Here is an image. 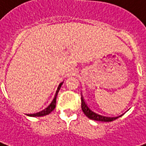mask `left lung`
<instances>
[{
  "mask_svg": "<svg viewBox=\"0 0 146 146\" xmlns=\"http://www.w3.org/2000/svg\"><path fill=\"white\" fill-rule=\"evenodd\" d=\"M81 108L83 111H84V114L87 116V117H89L90 119L94 120V121H104V122H109V121H114L115 119H117L118 117H121L123 114H121L119 116L117 117H109V116H105L103 114H98L97 112L94 111L93 110L90 108V107L87 105V104L86 103V101L84 100V96L81 94Z\"/></svg>",
  "mask_w": 146,
  "mask_h": 146,
  "instance_id": "8db88e82",
  "label": "left lung"
}]
</instances>
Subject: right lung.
Segmentation results:
<instances>
[{"instance_id": "add662e5", "label": "right lung", "mask_w": 146, "mask_h": 146, "mask_svg": "<svg viewBox=\"0 0 146 146\" xmlns=\"http://www.w3.org/2000/svg\"><path fill=\"white\" fill-rule=\"evenodd\" d=\"M63 84V82L62 83H60L59 85V87L57 88L56 92V94H55V97H54L53 100L51 102V104L48 105L46 108H45L42 111H41L39 112H37V113H35V114H27L28 116H30V117H42V116H45V115H47V114H50L52 111H53L55 108H56V97L57 94H58V93L59 91V89H60V87Z\"/></svg>"}]
</instances>
